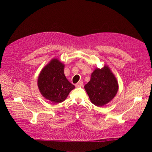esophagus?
Returning a JSON list of instances; mask_svg holds the SVG:
<instances>
[{"instance_id": "1", "label": "esophagus", "mask_w": 152, "mask_h": 152, "mask_svg": "<svg viewBox=\"0 0 152 152\" xmlns=\"http://www.w3.org/2000/svg\"><path fill=\"white\" fill-rule=\"evenodd\" d=\"M75 86H76V87H77L83 86V82H82V81H80V82H78V83H77Z\"/></svg>"}]
</instances>
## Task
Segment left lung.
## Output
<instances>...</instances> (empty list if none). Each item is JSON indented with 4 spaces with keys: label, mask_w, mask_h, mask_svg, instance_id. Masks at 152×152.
Instances as JSON below:
<instances>
[{
    "label": "left lung",
    "mask_w": 152,
    "mask_h": 152,
    "mask_svg": "<svg viewBox=\"0 0 152 152\" xmlns=\"http://www.w3.org/2000/svg\"><path fill=\"white\" fill-rule=\"evenodd\" d=\"M84 88L92 103L97 107H102L115 96L118 84L110 68L104 65L101 69H95L92 73L90 81L85 85Z\"/></svg>",
    "instance_id": "8db88e82"
}]
</instances>
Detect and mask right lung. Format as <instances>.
<instances>
[{
	"label": "right lung",
	"mask_w": 152,
	"mask_h": 152,
	"mask_svg": "<svg viewBox=\"0 0 152 152\" xmlns=\"http://www.w3.org/2000/svg\"><path fill=\"white\" fill-rule=\"evenodd\" d=\"M65 65L58 59H53L39 75L37 84L44 97L54 103H61L75 88L64 74Z\"/></svg>",
	"instance_id": "add662e5"
}]
</instances>
